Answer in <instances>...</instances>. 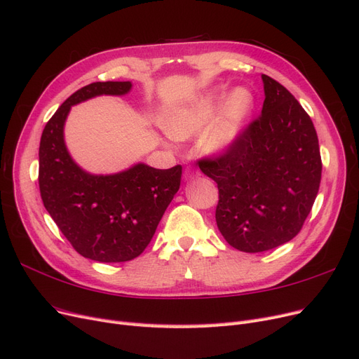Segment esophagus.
I'll return each instance as SVG.
<instances>
[{"label":"esophagus","instance_id":"1","mask_svg":"<svg viewBox=\"0 0 359 359\" xmlns=\"http://www.w3.org/2000/svg\"><path fill=\"white\" fill-rule=\"evenodd\" d=\"M201 173L198 170H191V169H187L186 170V180L190 181V180H194V178H199Z\"/></svg>","mask_w":359,"mask_h":359}]
</instances>
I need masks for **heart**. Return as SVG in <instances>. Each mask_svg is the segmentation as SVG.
Wrapping results in <instances>:
<instances>
[{
    "instance_id": "1",
    "label": "heart",
    "mask_w": 359,
    "mask_h": 359,
    "mask_svg": "<svg viewBox=\"0 0 359 359\" xmlns=\"http://www.w3.org/2000/svg\"><path fill=\"white\" fill-rule=\"evenodd\" d=\"M223 90H206L163 116L166 133L178 140L199 135L211 122L202 137V149L208 154H222L231 149L243 135L255 112L253 93L244 86L227 94Z\"/></svg>"
}]
</instances>
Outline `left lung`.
<instances>
[{
	"instance_id": "8db88e82",
	"label": "left lung",
	"mask_w": 359,
	"mask_h": 359,
	"mask_svg": "<svg viewBox=\"0 0 359 359\" xmlns=\"http://www.w3.org/2000/svg\"><path fill=\"white\" fill-rule=\"evenodd\" d=\"M262 114L236 144L199 160L217 182V227L233 248L260 253L297 236L318 196L322 160L311 118L283 85L262 74Z\"/></svg>"
}]
</instances>
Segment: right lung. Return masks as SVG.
<instances>
[{
    "label": "right lung",
    "mask_w": 359,
    "mask_h": 359,
    "mask_svg": "<svg viewBox=\"0 0 359 359\" xmlns=\"http://www.w3.org/2000/svg\"><path fill=\"white\" fill-rule=\"evenodd\" d=\"M132 82H94L64 102L41 133L39 186L43 205L73 248L95 262L137 257L154 236L175 193L182 168L145 163L111 175H94L76 163L64 140L72 106L97 95H126Z\"/></svg>",
    "instance_id": "add662e5"
}]
</instances>
